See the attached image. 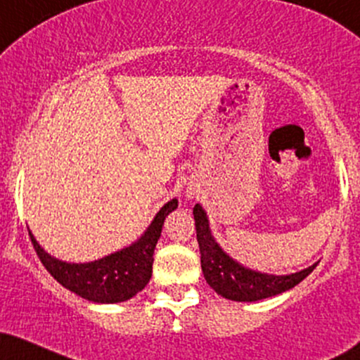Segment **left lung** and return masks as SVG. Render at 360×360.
Returning a JSON list of instances; mask_svg holds the SVG:
<instances>
[{"label": "left lung", "mask_w": 360, "mask_h": 360, "mask_svg": "<svg viewBox=\"0 0 360 360\" xmlns=\"http://www.w3.org/2000/svg\"><path fill=\"white\" fill-rule=\"evenodd\" d=\"M193 215H195L196 239L200 244L201 270H203L205 280L217 294L225 299L238 302H255L282 294L302 282L318 264L314 263L290 275H271L251 270L229 256L217 243L212 234L207 212L200 203H196L193 208Z\"/></svg>", "instance_id": "1"}]
</instances>
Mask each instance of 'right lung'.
<instances>
[{
    "label": "right lung",
    "mask_w": 360,
    "mask_h": 360,
    "mask_svg": "<svg viewBox=\"0 0 360 360\" xmlns=\"http://www.w3.org/2000/svg\"><path fill=\"white\" fill-rule=\"evenodd\" d=\"M177 208V200L172 198L164 205L147 231L135 243L122 250L110 252L104 258L89 263H68L54 258L37 243L32 232L30 239L46 270L61 283L86 301L98 304L124 302L135 297L145 289L152 276L153 250L160 238L164 220Z\"/></svg>",
    "instance_id": "1"
}]
</instances>
